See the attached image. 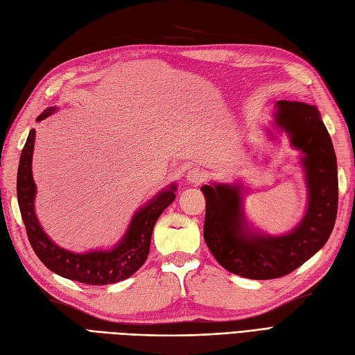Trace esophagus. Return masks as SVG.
<instances>
[{
    "instance_id": "1",
    "label": "esophagus",
    "mask_w": 355,
    "mask_h": 355,
    "mask_svg": "<svg viewBox=\"0 0 355 355\" xmlns=\"http://www.w3.org/2000/svg\"><path fill=\"white\" fill-rule=\"evenodd\" d=\"M205 179H206V175L201 168H191L187 173V180L189 184H201Z\"/></svg>"
}]
</instances>
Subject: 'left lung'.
I'll list each match as a JSON object with an SVG mask.
<instances>
[{
    "label": "left lung",
    "mask_w": 355,
    "mask_h": 355,
    "mask_svg": "<svg viewBox=\"0 0 355 355\" xmlns=\"http://www.w3.org/2000/svg\"><path fill=\"white\" fill-rule=\"evenodd\" d=\"M276 125L304 152L309 205L302 223L281 237L251 234L245 228L237 187L205 185L203 234L224 269L249 279H276L291 273L329 241L338 215V162L330 134L317 107L299 101L276 103Z\"/></svg>",
    "instance_id": "obj_1"
}]
</instances>
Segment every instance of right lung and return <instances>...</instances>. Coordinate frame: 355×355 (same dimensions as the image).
I'll list each match as a JSON object with an SVG mask.
<instances>
[{
	"label": "right lung",
	"instance_id": "obj_1",
	"mask_svg": "<svg viewBox=\"0 0 355 355\" xmlns=\"http://www.w3.org/2000/svg\"><path fill=\"white\" fill-rule=\"evenodd\" d=\"M55 110L56 107L46 109L37 121L47 118ZM35 131L31 130L22 149L21 159H19L16 191L28 241H30L35 255L40 258V261L47 269L56 275L86 285L114 284L136 273L148 258L152 230H154L157 219L162 214V210L167 209L176 197V185H171L168 189L162 191L132 216L127 234L112 251L74 254L56 246L44 234L37 221L34 212L35 184L31 171Z\"/></svg>",
	"mask_w": 355,
	"mask_h": 355
}]
</instances>
